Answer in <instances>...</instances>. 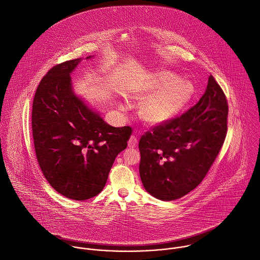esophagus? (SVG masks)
I'll return each mask as SVG.
<instances>
[{"instance_id": "34e87169", "label": "esophagus", "mask_w": 260, "mask_h": 260, "mask_svg": "<svg viewBox=\"0 0 260 260\" xmlns=\"http://www.w3.org/2000/svg\"><path fill=\"white\" fill-rule=\"evenodd\" d=\"M138 145V139L135 136H132L128 140V147L129 148H136Z\"/></svg>"}]
</instances>
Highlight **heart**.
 I'll list each match as a JSON object with an SVG mask.
<instances>
[{"label":"heart","instance_id":"b5f03b06","mask_svg":"<svg viewBox=\"0 0 260 260\" xmlns=\"http://www.w3.org/2000/svg\"><path fill=\"white\" fill-rule=\"evenodd\" d=\"M192 93L190 83L180 80L171 72H158L146 88L145 94L150 98L142 106L140 115L154 124L167 122L183 109Z\"/></svg>","mask_w":260,"mask_h":260}]
</instances>
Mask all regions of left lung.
I'll list each match as a JSON object with an SVG mask.
<instances>
[{"instance_id":"left-lung-1","label":"left lung","mask_w":260,"mask_h":260,"mask_svg":"<svg viewBox=\"0 0 260 260\" xmlns=\"http://www.w3.org/2000/svg\"><path fill=\"white\" fill-rule=\"evenodd\" d=\"M227 117L226 96L211 75L205 94L193 107L142 136L139 170L145 189L167 202L193 190L224 144Z\"/></svg>"}]
</instances>
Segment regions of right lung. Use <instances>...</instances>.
<instances>
[{
  "label": "right lung",
  "instance_id": "add662e5",
  "mask_svg": "<svg viewBox=\"0 0 260 260\" xmlns=\"http://www.w3.org/2000/svg\"><path fill=\"white\" fill-rule=\"evenodd\" d=\"M81 60L52 67L40 81L32 105V135L40 169L58 193L75 201L102 191L116 156L132 135L129 126L107 124L75 94L70 75Z\"/></svg>",
  "mask_w": 260,
  "mask_h": 260
}]
</instances>
